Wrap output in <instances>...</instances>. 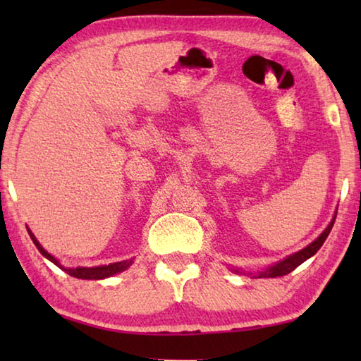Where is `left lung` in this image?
<instances>
[{"label": "left lung", "mask_w": 361, "mask_h": 361, "mask_svg": "<svg viewBox=\"0 0 361 361\" xmlns=\"http://www.w3.org/2000/svg\"><path fill=\"white\" fill-rule=\"evenodd\" d=\"M334 219H336V215L333 216L331 221H329V224L326 226L325 231H323L322 234L317 237L314 242H310L307 247H304L302 250H299V252L293 253L290 256H286V258H283V259L274 262L272 266H267L264 269H261V271H258V272H248V274H250V276L258 277V279H269V277H282V276H286V274H290L291 271H295V269L299 264H302L304 261H307L309 258H312V256L317 252H319L320 247L323 245V242L326 240L329 231H331V228H333ZM231 271H234L235 274H245L239 267L231 269Z\"/></svg>", "instance_id": "left-lung-1"}]
</instances>
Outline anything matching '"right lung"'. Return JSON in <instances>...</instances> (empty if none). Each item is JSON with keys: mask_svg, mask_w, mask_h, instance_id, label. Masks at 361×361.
<instances>
[{"mask_svg": "<svg viewBox=\"0 0 361 361\" xmlns=\"http://www.w3.org/2000/svg\"><path fill=\"white\" fill-rule=\"evenodd\" d=\"M28 234H30V237H32V240L36 245V248L39 250V253L44 256V258H47L49 261L54 262V264L62 269V271H65L66 274H70L71 277H76V279H82V280L108 279V277L116 276V274H119L122 271H126V269H129L132 266V262H133V259H126V261L111 262V264H103V266H95V267H65V266H62V262H60L56 258V256L47 253L46 250L42 248V245L38 242V239H36L35 234L30 229H28Z\"/></svg>", "mask_w": 361, "mask_h": 361, "instance_id": "obj_1", "label": "right lung"}]
</instances>
